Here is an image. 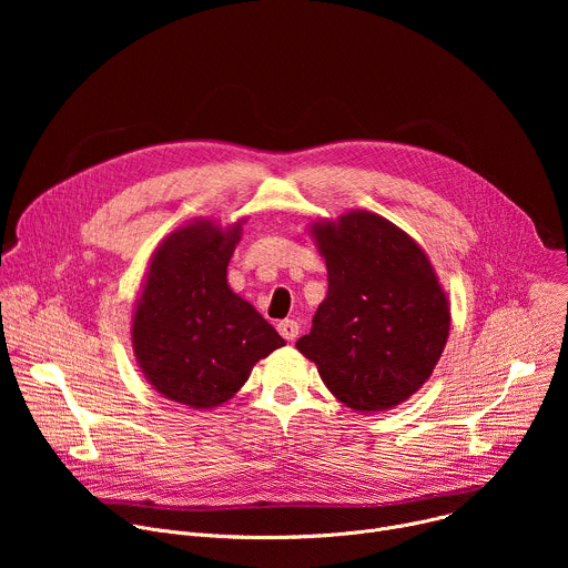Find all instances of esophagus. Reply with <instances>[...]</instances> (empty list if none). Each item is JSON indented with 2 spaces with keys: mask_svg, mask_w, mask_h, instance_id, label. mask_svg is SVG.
<instances>
[{
  "mask_svg": "<svg viewBox=\"0 0 568 568\" xmlns=\"http://www.w3.org/2000/svg\"><path fill=\"white\" fill-rule=\"evenodd\" d=\"M278 333H281V337H283V339L294 342V339H296V335H298V323H296V321H292V318H285V321H281V323H278Z\"/></svg>",
  "mask_w": 568,
  "mask_h": 568,
  "instance_id": "obj_1",
  "label": "esophagus"
}]
</instances>
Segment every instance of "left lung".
Returning a JSON list of instances; mask_svg holds the SVG:
<instances>
[{
  "label": "left lung",
  "instance_id": "1",
  "mask_svg": "<svg viewBox=\"0 0 568 568\" xmlns=\"http://www.w3.org/2000/svg\"><path fill=\"white\" fill-rule=\"evenodd\" d=\"M310 235L328 267V294L296 348L348 409H395L445 351L449 296L418 242L377 213L316 217Z\"/></svg>",
  "mask_w": 568,
  "mask_h": 568
}]
</instances>
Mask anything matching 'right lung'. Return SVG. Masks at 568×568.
I'll use <instances>...</instances> for the list:
<instances>
[{
	"label": "right lung",
	"mask_w": 568,
	"mask_h": 568,
	"mask_svg": "<svg viewBox=\"0 0 568 568\" xmlns=\"http://www.w3.org/2000/svg\"><path fill=\"white\" fill-rule=\"evenodd\" d=\"M240 217H195L152 252L136 296L130 342L148 384L171 402L206 412L222 407L285 339L226 283L242 237Z\"/></svg>",
	"instance_id": "right-lung-1"
}]
</instances>
